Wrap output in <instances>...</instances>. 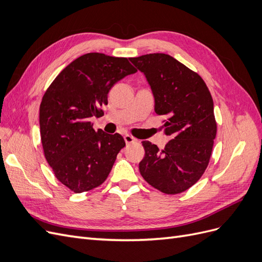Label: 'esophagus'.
<instances>
[{"mask_svg":"<svg viewBox=\"0 0 262 262\" xmlns=\"http://www.w3.org/2000/svg\"><path fill=\"white\" fill-rule=\"evenodd\" d=\"M124 141H125L126 144H131V143H134V142H137V139L129 136V134H125V136H124Z\"/></svg>","mask_w":262,"mask_h":262,"instance_id":"obj_1","label":"esophagus"}]
</instances>
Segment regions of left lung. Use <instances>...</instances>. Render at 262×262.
Instances as JSON below:
<instances>
[{"mask_svg":"<svg viewBox=\"0 0 262 262\" xmlns=\"http://www.w3.org/2000/svg\"><path fill=\"white\" fill-rule=\"evenodd\" d=\"M130 61L146 80L155 98V113L165 117L162 128L172 139L160 149L143 141L142 177L166 194L186 191L207 169L216 121L211 93L202 77L165 53H149Z\"/></svg>","mask_w":262,"mask_h":262,"instance_id":"8db88e82","label":"left lung"}]
</instances>
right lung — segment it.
<instances>
[{
	"mask_svg": "<svg viewBox=\"0 0 262 262\" xmlns=\"http://www.w3.org/2000/svg\"><path fill=\"white\" fill-rule=\"evenodd\" d=\"M137 72L126 58L92 52L63 69L46 91L39 113L47 162L55 178L81 193L100 186L125 146L119 133L95 131L91 117H101L112 87Z\"/></svg>",
	"mask_w": 262,
	"mask_h": 262,
	"instance_id": "1",
	"label": "right lung"
}]
</instances>
